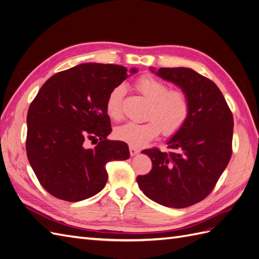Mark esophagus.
Masks as SVG:
<instances>
[{
	"instance_id": "obj_1",
	"label": "esophagus",
	"mask_w": 259,
	"mask_h": 259,
	"mask_svg": "<svg viewBox=\"0 0 259 259\" xmlns=\"http://www.w3.org/2000/svg\"><path fill=\"white\" fill-rule=\"evenodd\" d=\"M130 153H131L132 156H134V155H136L137 153H139V150H138V149H136V148L131 146V147H130Z\"/></svg>"
}]
</instances>
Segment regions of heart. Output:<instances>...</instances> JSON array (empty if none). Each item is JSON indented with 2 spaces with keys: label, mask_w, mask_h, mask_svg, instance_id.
Segmentation results:
<instances>
[{
  "label": "heart",
  "mask_w": 259,
  "mask_h": 259,
  "mask_svg": "<svg viewBox=\"0 0 259 259\" xmlns=\"http://www.w3.org/2000/svg\"><path fill=\"white\" fill-rule=\"evenodd\" d=\"M135 88L150 101L144 123L128 122L114 131L115 137L134 148H142L160 135L171 136L182 128L190 113V101L182 90H168L167 85L158 77L145 74L139 77ZM125 94L123 85L111 90L106 100V112L113 121L123 116L122 100Z\"/></svg>",
  "instance_id": "heart-1"
}]
</instances>
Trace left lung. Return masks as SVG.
<instances>
[{
    "label": "left lung",
    "instance_id": "8db88e82",
    "mask_svg": "<svg viewBox=\"0 0 259 259\" xmlns=\"http://www.w3.org/2000/svg\"><path fill=\"white\" fill-rule=\"evenodd\" d=\"M151 71L187 94L190 113L167 142L170 152L158 148L142 151L152 162L147 175L137 177L140 190L161 205L184 208L214 189L232 154L233 116L217 85L190 68Z\"/></svg>",
    "mask_w": 259,
    "mask_h": 259
}]
</instances>
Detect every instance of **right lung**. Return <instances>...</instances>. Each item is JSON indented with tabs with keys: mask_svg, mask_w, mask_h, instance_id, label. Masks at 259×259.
Returning a JSON list of instances; mask_svg holds the SVG:
<instances>
[{
	"mask_svg": "<svg viewBox=\"0 0 259 259\" xmlns=\"http://www.w3.org/2000/svg\"><path fill=\"white\" fill-rule=\"evenodd\" d=\"M127 73L117 65H77L51 76L31 103L28 160L42 187L55 198L77 202L93 197L106 186V164L130 158L126 144L107 139L112 128L106 112L109 93ZM88 139L97 146L85 148Z\"/></svg>",
	"mask_w": 259,
	"mask_h": 259,
	"instance_id": "add662e5",
	"label": "right lung"
}]
</instances>
